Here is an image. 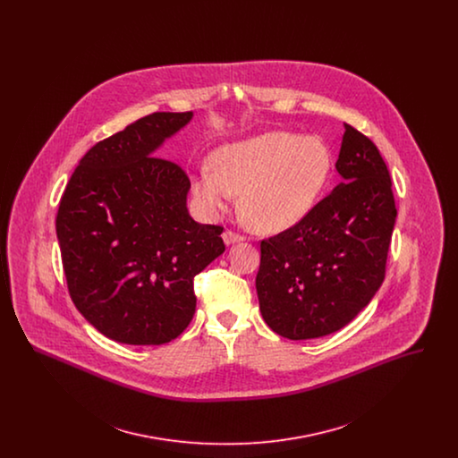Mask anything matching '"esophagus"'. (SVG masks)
Masks as SVG:
<instances>
[{
	"mask_svg": "<svg viewBox=\"0 0 458 458\" xmlns=\"http://www.w3.org/2000/svg\"><path fill=\"white\" fill-rule=\"evenodd\" d=\"M243 239H245L243 235H240V233L233 232V230H226V232L223 233V240H225V243H226V245L237 243V242H242Z\"/></svg>",
	"mask_w": 458,
	"mask_h": 458,
	"instance_id": "1",
	"label": "esophagus"
}]
</instances>
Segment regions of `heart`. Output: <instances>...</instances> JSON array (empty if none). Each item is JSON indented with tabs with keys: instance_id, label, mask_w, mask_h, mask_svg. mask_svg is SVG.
Wrapping results in <instances>:
<instances>
[{
	"instance_id": "obj_1",
	"label": "heart",
	"mask_w": 458,
	"mask_h": 458,
	"mask_svg": "<svg viewBox=\"0 0 458 458\" xmlns=\"http://www.w3.org/2000/svg\"><path fill=\"white\" fill-rule=\"evenodd\" d=\"M331 174L327 144L312 135L266 131L225 144L192 178L194 196L209 209H226L240 194V215L259 233L299 225L314 209Z\"/></svg>"
}]
</instances>
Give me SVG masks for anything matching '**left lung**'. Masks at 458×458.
Here are the masks:
<instances>
[{"label":"left lung","instance_id":"1","mask_svg":"<svg viewBox=\"0 0 458 458\" xmlns=\"http://www.w3.org/2000/svg\"><path fill=\"white\" fill-rule=\"evenodd\" d=\"M342 183L299 225L261 242L262 319L288 340L327 336L369 304L385 280L396 208L376 144L345 123Z\"/></svg>","mask_w":458,"mask_h":458}]
</instances>
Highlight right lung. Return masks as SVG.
I'll return each instance as SVG.
<instances>
[{
  "instance_id": "obj_1",
  "label": "right lung",
  "mask_w": 458,
  "mask_h": 458,
  "mask_svg": "<svg viewBox=\"0 0 458 458\" xmlns=\"http://www.w3.org/2000/svg\"><path fill=\"white\" fill-rule=\"evenodd\" d=\"M192 111H157L98 142L66 183L56 215L70 297L99 333L163 345L191 325L194 276L225 252L223 226L191 218V180L154 156Z\"/></svg>"
}]
</instances>
